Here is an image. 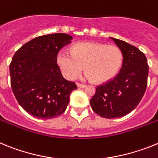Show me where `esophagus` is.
Returning <instances> with one entry per match:
<instances>
[{
  "instance_id": "34e87169",
  "label": "esophagus",
  "mask_w": 158,
  "mask_h": 158,
  "mask_svg": "<svg viewBox=\"0 0 158 158\" xmlns=\"http://www.w3.org/2000/svg\"><path fill=\"white\" fill-rule=\"evenodd\" d=\"M77 86L79 88H84V87H86V85L83 84V83H77Z\"/></svg>"
}]
</instances>
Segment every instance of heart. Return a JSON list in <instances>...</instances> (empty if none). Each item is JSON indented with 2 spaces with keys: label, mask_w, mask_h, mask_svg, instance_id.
<instances>
[{
  "label": "heart",
  "mask_w": 158,
  "mask_h": 158,
  "mask_svg": "<svg viewBox=\"0 0 158 158\" xmlns=\"http://www.w3.org/2000/svg\"><path fill=\"white\" fill-rule=\"evenodd\" d=\"M56 61L67 79H76L84 66L87 79H93L96 83H105L113 79L120 71L123 53L117 45L87 42L74 45L71 53L60 51Z\"/></svg>",
  "instance_id": "obj_1"
}]
</instances>
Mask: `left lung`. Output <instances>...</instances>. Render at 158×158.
<instances>
[{"mask_svg":"<svg viewBox=\"0 0 158 158\" xmlns=\"http://www.w3.org/2000/svg\"><path fill=\"white\" fill-rule=\"evenodd\" d=\"M111 40L123 52V65L113 79L96 87L90 99L94 113L105 118L123 117L137 107L146 90L149 73L142 52L123 40Z\"/></svg>","mask_w":158,"mask_h":158,"instance_id":"obj_1","label":"left lung"}]
</instances>
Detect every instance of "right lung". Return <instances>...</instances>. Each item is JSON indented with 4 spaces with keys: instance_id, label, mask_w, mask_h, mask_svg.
I'll use <instances>...</instances> for the list:
<instances>
[{
    "instance_id": "obj_1",
    "label": "right lung",
    "mask_w": 158,
    "mask_h": 158,
    "mask_svg": "<svg viewBox=\"0 0 158 158\" xmlns=\"http://www.w3.org/2000/svg\"><path fill=\"white\" fill-rule=\"evenodd\" d=\"M64 33L38 36L16 51L9 65L12 90L25 111L41 119L60 116L69 103L75 83L63 77L56 56L71 43Z\"/></svg>"
}]
</instances>
